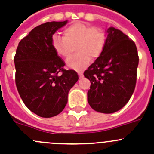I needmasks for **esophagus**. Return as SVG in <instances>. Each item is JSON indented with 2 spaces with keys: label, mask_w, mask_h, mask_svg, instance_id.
Here are the masks:
<instances>
[{
  "label": "esophagus",
  "mask_w": 154,
  "mask_h": 154,
  "mask_svg": "<svg viewBox=\"0 0 154 154\" xmlns=\"http://www.w3.org/2000/svg\"><path fill=\"white\" fill-rule=\"evenodd\" d=\"M78 74H79V76L80 79L82 78V77H83V73L82 72H78Z\"/></svg>",
  "instance_id": "obj_1"
}]
</instances>
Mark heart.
<instances>
[{
    "label": "heart",
    "mask_w": 154,
    "mask_h": 154,
    "mask_svg": "<svg viewBox=\"0 0 154 154\" xmlns=\"http://www.w3.org/2000/svg\"><path fill=\"white\" fill-rule=\"evenodd\" d=\"M64 36L54 34L51 45L55 53L60 57L67 58L71 54L73 46L78 53L69 58L66 65L69 68L81 71L88 67L91 58L96 60L102 53L106 34L101 28L90 27L82 22H75L63 30Z\"/></svg>",
    "instance_id": "heart-1"
}]
</instances>
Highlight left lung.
<instances>
[{"label": "left lung", "instance_id": "obj_1", "mask_svg": "<svg viewBox=\"0 0 154 154\" xmlns=\"http://www.w3.org/2000/svg\"><path fill=\"white\" fill-rule=\"evenodd\" d=\"M106 43L101 56L84 72L91 82L88 102L104 114L123 108L134 91L139 57L134 42L120 29L106 30Z\"/></svg>", "mask_w": 154, "mask_h": 154}]
</instances>
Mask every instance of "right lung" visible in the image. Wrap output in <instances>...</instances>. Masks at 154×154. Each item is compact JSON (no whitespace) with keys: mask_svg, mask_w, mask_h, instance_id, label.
<instances>
[{"mask_svg":"<svg viewBox=\"0 0 154 154\" xmlns=\"http://www.w3.org/2000/svg\"><path fill=\"white\" fill-rule=\"evenodd\" d=\"M67 23L46 22L35 27L21 39L14 56L20 96L28 109L42 118L63 111L69 91L79 79L75 71L64 69V61L51 45L53 35Z\"/></svg>","mask_w":154,"mask_h":154,"instance_id":"right-lung-1","label":"right lung"}]
</instances>
